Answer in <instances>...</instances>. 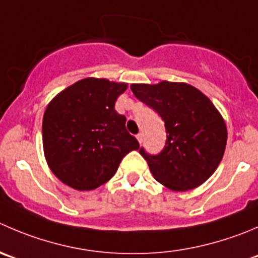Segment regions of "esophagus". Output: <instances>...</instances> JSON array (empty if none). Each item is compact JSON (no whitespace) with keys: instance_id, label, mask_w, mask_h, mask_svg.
Segmentation results:
<instances>
[{"instance_id":"34e87169","label":"esophagus","mask_w":258,"mask_h":258,"mask_svg":"<svg viewBox=\"0 0 258 258\" xmlns=\"http://www.w3.org/2000/svg\"><path fill=\"white\" fill-rule=\"evenodd\" d=\"M136 139H137V141H139L140 144H141V142H142V134H137L136 135Z\"/></svg>"}]
</instances>
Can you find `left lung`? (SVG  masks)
I'll use <instances>...</instances> for the list:
<instances>
[{
  "mask_svg": "<svg viewBox=\"0 0 258 258\" xmlns=\"http://www.w3.org/2000/svg\"><path fill=\"white\" fill-rule=\"evenodd\" d=\"M131 91L165 122L167 136L162 151L150 155L140 149L155 179L175 191L207 181L227 145L226 123L211 99L190 84L165 81L132 84Z\"/></svg>",
  "mask_w": 258,
  "mask_h": 258,
  "instance_id": "left-lung-1",
  "label": "left lung"
}]
</instances>
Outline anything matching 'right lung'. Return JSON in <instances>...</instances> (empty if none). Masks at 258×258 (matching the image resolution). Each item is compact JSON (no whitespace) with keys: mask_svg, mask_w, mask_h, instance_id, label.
<instances>
[{"mask_svg":"<svg viewBox=\"0 0 258 258\" xmlns=\"http://www.w3.org/2000/svg\"><path fill=\"white\" fill-rule=\"evenodd\" d=\"M126 83L86 78L60 92L45 109L42 146L55 176L77 190L108 181L124 156L140 144L114 109Z\"/></svg>","mask_w":258,"mask_h":258,"instance_id":"add662e5","label":"right lung"}]
</instances>
